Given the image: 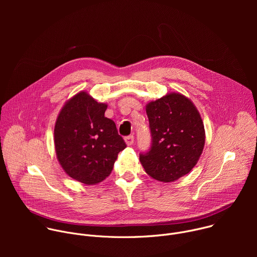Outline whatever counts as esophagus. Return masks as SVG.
Returning a JSON list of instances; mask_svg holds the SVG:
<instances>
[{"label": "esophagus", "instance_id": "1", "mask_svg": "<svg viewBox=\"0 0 257 257\" xmlns=\"http://www.w3.org/2000/svg\"><path fill=\"white\" fill-rule=\"evenodd\" d=\"M125 142L127 145H132L134 142V136L133 135H129L125 137Z\"/></svg>", "mask_w": 257, "mask_h": 257}]
</instances>
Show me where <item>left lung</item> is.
I'll return each mask as SVG.
<instances>
[{
    "label": "left lung",
    "mask_w": 257,
    "mask_h": 257,
    "mask_svg": "<svg viewBox=\"0 0 257 257\" xmlns=\"http://www.w3.org/2000/svg\"><path fill=\"white\" fill-rule=\"evenodd\" d=\"M152 148L139 156L153 179L174 182L197 164L205 143L201 116L194 103L179 92H171L146 104Z\"/></svg>",
    "instance_id": "1"
}]
</instances>
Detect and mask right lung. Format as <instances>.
<instances>
[{
	"instance_id": "1",
	"label": "right lung",
	"mask_w": 257,
	"mask_h": 257,
	"mask_svg": "<svg viewBox=\"0 0 257 257\" xmlns=\"http://www.w3.org/2000/svg\"><path fill=\"white\" fill-rule=\"evenodd\" d=\"M106 107L80 91L65 102L55 124L57 159L68 176L85 185L103 181L126 148L115 122L104 117Z\"/></svg>"
}]
</instances>
